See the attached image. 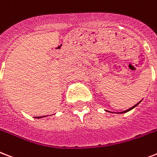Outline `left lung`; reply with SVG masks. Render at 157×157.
I'll list each match as a JSON object with an SVG mask.
<instances>
[{"label": "left lung", "instance_id": "left-lung-1", "mask_svg": "<svg viewBox=\"0 0 157 157\" xmlns=\"http://www.w3.org/2000/svg\"><path fill=\"white\" fill-rule=\"evenodd\" d=\"M141 102H142V100H141V101H139V102L137 103V104H136V105H133L132 107H131V108H130V109H127V110L123 111V112H119V113H127V112H128V111L132 110V109H134L135 107H137V105H139V104H140V103H141ZM108 112H109V111H108Z\"/></svg>", "mask_w": 157, "mask_h": 157}]
</instances>
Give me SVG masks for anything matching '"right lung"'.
<instances>
[{"label": "right lung", "mask_w": 157, "mask_h": 157, "mask_svg": "<svg viewBox=\"0 0 157 157\" xmlns=\"http://www.w3.org/2000/svg\"><path fill=\"white\" fill-rule=\"evenodd\" d=\"M44 117H46V116H44ZM36 118H43V117H35Z\"/></svg>", "instance_id": "add662e5"}]
</instances>
